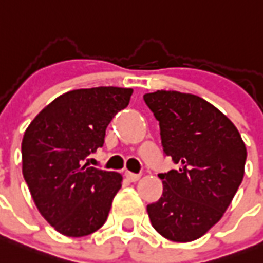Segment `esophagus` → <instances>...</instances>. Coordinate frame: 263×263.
I'll return each mask as SVG.
<instances>
[{
    "label": "esophagus",
    "mask_w": 263,
    "mask_h": 263,
    "mask_svg": "<svg viewBox=\"0 0 263 263\" xmlns=\"http://www.w3.org/2000/svg\"><path fill=\"white\" fill-rule=\"evenodd\" d=\"M126 177H127V180L132 181V182H136V181L140 180V174H136V173H132V172H126Z\"/></svg>",
    "instance_id": "34e87169"
}]
</instances>
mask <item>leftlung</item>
I'll return each instance as SVG.
<instances>
[{"instance_id":"obj_1","label":"left lung","mask_w":263,"mask_h":263,"mask_svg":"<svg viewBox=\"0 0 263 263\" xmlns=\"http://www.w3.org/2000/svg\"><path fill=\"white\" fill-rule=\"evenodd\" d=\"M159 122L164 155L176 170L159 174L163 193L146 205L152 227L172 241L186 243L214 227L244 176L247 149L236 126L199 96L176 90L144 95Z\"/></svg>"}]
</instances>
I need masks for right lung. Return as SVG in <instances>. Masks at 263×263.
Wrapping results in <instances>:
<instances>
[{
  "label": "right lung",
  "mask_w": 263,
  "mask_h": 263,
  "mask_svg": "<svg viewBox=\"0 0 263 263\" xmlns=\"http://www.w3.org/2000/svg\"><path fill=\"white\" fill-rule=\"evenodd\" d=\"M132 93L115 86L68 91L45 107L24 133V180L36 209L62 235L82 237L107 221L122 176L85 160L104 145L109 122L127 107Z\"/></svg>",
  "instance_id": "1"
}]
</instances>
